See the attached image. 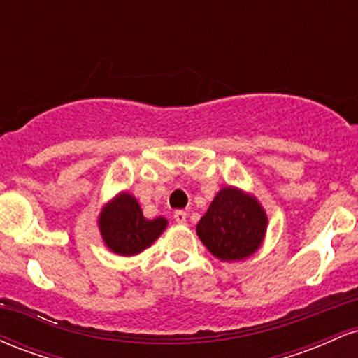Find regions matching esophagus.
<instances>
[{
	"label": "esophagus",
	"instance_id": "esophagus-1",
	"mask_svg": "<svg viewBox=\"0 0 358 358\" xmlns=\"http://www.w3.org/2000/svg\"><path fill=\"white\" fill-rule=\"evenodd\" d=\"M173 219H175V222H178V224H185V222H187V212L176 210L173 213Z\"/></svg>",
	"mask_w": 358,
	"mask_h": 358
}]
</instances>
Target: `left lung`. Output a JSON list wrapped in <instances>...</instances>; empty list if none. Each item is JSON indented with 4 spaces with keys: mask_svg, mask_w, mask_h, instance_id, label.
Wrapping results in <instances>:
<instances>
[{
    "mask_svg": "<svg viewBox=\"0 0 358 358\" xmlns=\"http://www.w3.org/2000/svg\"><path fill=\"white\" fill-rule=\"evenodd\" d=\"M266 213L252 196L224 188L196 224L200 241L222 261H239L256 252L266 234Z\"/></svg>",
    "mask_w": 358,
    "mask_h": 358,
    "instance_id": "obj_1",
    "label": "left lung"
}]
</instances>
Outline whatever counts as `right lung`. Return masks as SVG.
Listing matches in <instances>:
<instances>
[{
	"label": "right lung",
	"mask_w": 358,
	"mask_h": 358,
	"mask_svg": "<svg viewBox=\"0 0 358 358\" xmlns=\"http://www.w3.org/2000/svg\"><path fill=\"white\" fill-rule=\"evenodd\" d=\"M99 227L110 250L121 256H134L158 239L165 231L166 220L163 217L145 219L136 199L129 193H121L102 210Z\"/></svg>",
	"instance_id": "add662e5"
}]
</instances>
